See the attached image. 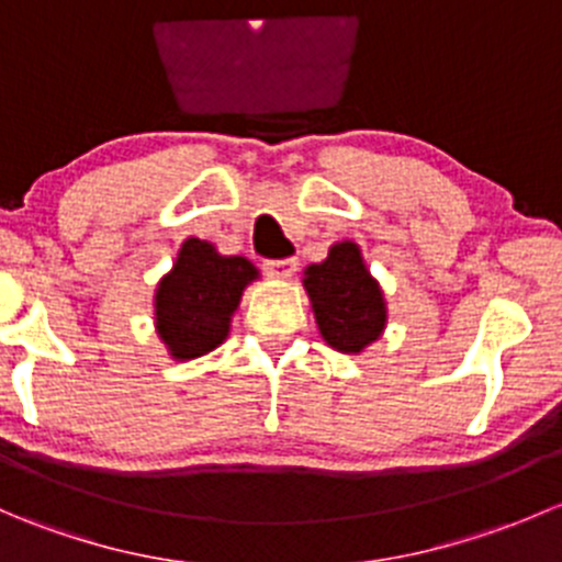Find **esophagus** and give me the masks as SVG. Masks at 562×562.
Wrapping results in <instances>:
<instances>
[{
	"instance_id": "34e87169",
	"label": "esophagus",
	"mask_w": 562,
	"mask_h": 562,
	"mask_svg": "<svg viewBox=\"0 0 562 562\" xmlns=\"http://www.w3.org/2000/svg\"><path fill=\"white\" fill-rule=\"evenodd\" d=\"M299 260L296 258H274V260H263V269L269 271L271 277H280V280H288V277H293V271H296Z\"/></svg>"
}]
</instances>
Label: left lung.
<instances>
[{"label": "left lung", "mask_w": 562, "mask_h": 562, "mask_svg": "<svg viewBox=\"0 0 562 562\" xmlns=\"http://www.w3.org/2000/svg\"><path fill=\"white\" fill-rule=\"evenodd\" d=\"M304 288L323 339L342 353H359L386 326L383 293L353 241L334 245L323 263L310 266Z\"/></svg>", "instance_id": "obj_1"}]
</instances>
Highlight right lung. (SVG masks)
Segmentation results:
<instances>
[{"instance_id":"obj_1","label":"right lung","mask_w":562,"mask_h":562,"mask_svg":"<svg viewBox=\"0 0 562 562\" xmlns=\"http://www.w3.org/2000/svg\"><path fill=\"white\" fill-rule=\"evenodd\" d=\"M247 258H225L209 241L187 239L173 271L157 288V331L173 359H198L228 337L241 291L255 280Z\"/></svg>"}]
</instances>
